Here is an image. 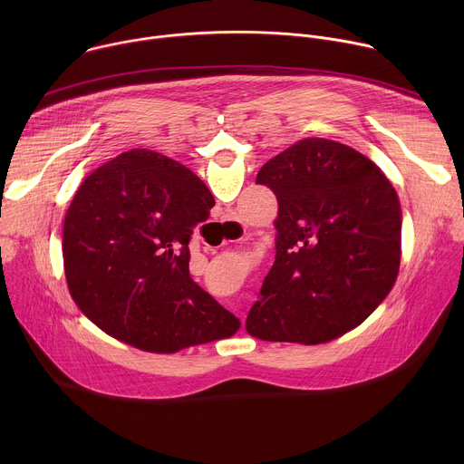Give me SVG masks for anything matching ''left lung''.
I'll return each instance as SVG.
<instances>
[{"label": "left lung", "instance_id": "left-lung-1", "mask_svg": "<svg viewBox=\"0 0 464 464\" xmlns=\"http://www.w3.org/2000/svg\"><path fill=\"white\" fill-rule=\"evenodd\" d=\"M277 196L276 262L246 330L262 342L319 345L362 324L401 268L402 208L358 150L306 138L256 174Z\"/></svg>", "mask_w": 464, "mask_h": 464}]
</instances>
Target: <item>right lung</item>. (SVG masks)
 I'll return each instance as SVG.
<instances>
[{"label":"right lung","instance_id":"right-lung-1","mask_svg":"<svg viewBox=\"0 0 464 464\" xmlns=\"http://www.w3.org/2000/svg\"><path fill=\"white\" fill-rule=\"evenodd\" d=\"M213 206L200 178L154 150H128L93 170L62 227L65 281L79 310L147 353L231 338L238 317L188 276L192 229Z\"/></svg>","mask_w":464,"mask_h":464}]
</instances>
